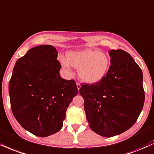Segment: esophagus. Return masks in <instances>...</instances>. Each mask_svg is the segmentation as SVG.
Here are the masks:
<instances>
[{
    "instance_id": "esophagus-1",
    "label": "esophagus",
    "mask_w": 154,
    "mask_h": 154,
    "mask_svg": "<svg viewBox=\"0 0 154 154\" xmlns=\"http://www.w3.org/2000/svg\"><path fill=\"white\" fill-rule=\"evenodd\" d=\"M77 88L78 90H79V89H80V88H81V85L79 84V82H77Z\"/></svg>"
}]
</instances>
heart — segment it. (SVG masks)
<instances>
[{
	"instance_id": "obj_1",
	"label": "heart",
	"mask_w": 154,
	"mask_h": 154,
	"mask_svg": "<svg viewBox=\"0 0 154 154\" xmlns=\"http://www.w3.org/2000/svg\"><path fill=\"white\" fill-rule=\"evenodd\" d=\"M62 65L69 70L70 65L78 69V75L83 82L94 84L101 81L108 72L110 59L106 53L97 50L71 51L66 58H59Z\"/></svg>"
}]
</instances>
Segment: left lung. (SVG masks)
Segmentation results:
<instances>
[{
	"mask_svg": "<svg viewBox=\"0 0 154 154\" xmlns=\"http://www.w3.org/2000/svg\"><path fill=\"white\" fill-rule=\"evenodd\" d=\"M106 76L95 84H82L79 94L90 128L98 135L112 137L134 125L145 100L143 73L128 53L110 50Z\"/></svg>",
	"mask_w": 154,
	"mask_h": 154,
	"instance_id": "1",
	"label": "left lung"
}]
</instances>
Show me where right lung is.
Returning a JSON list of instances; mask_svg holds the SVG:
<instances>
[{
  "label": "right lung",
  "mask_w": 154,
  "mask_h": 154,
  "mask_svg": "<svg viewBox=\"0 0 154 154\" xmlns=\"http://www.w3.org/2000/svg\"><path fill=\"white\" fill-rule=\"evenodd\" d=\"M58 51L53 46L29 49L17 60L9 81L11 107L24 129L39 137L61 130L66 111L77 95L74 79L59 75Z\"/></svg>",
  "instance_id": "obj_1"
}]
</instances>
